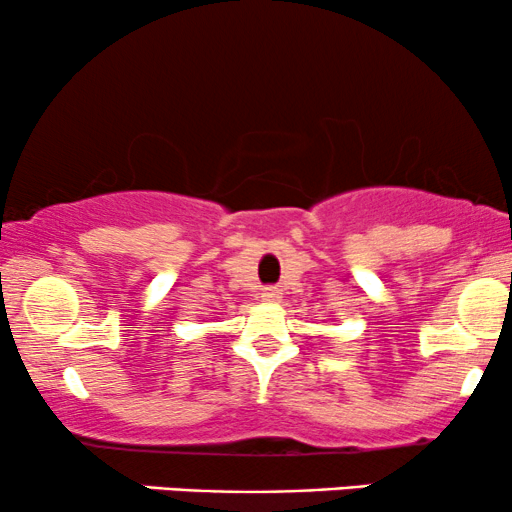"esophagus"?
Instances as JSON below:
<instances>
[{"instance_id":"obj_1","label":"esophagus","mask_w":512,"mask_h":512,"mask_svg":"<svg viewBox=\"0 0 512 512\" xmlns=\"http://www.w3.org/2000/svg\"><path fill=\"white\" fill-rule=\"evenodd\" d=\"M281 298V291L276 289V286H267V289H262V301L267 303H276Z\"/></svg>"}]
</instances>
